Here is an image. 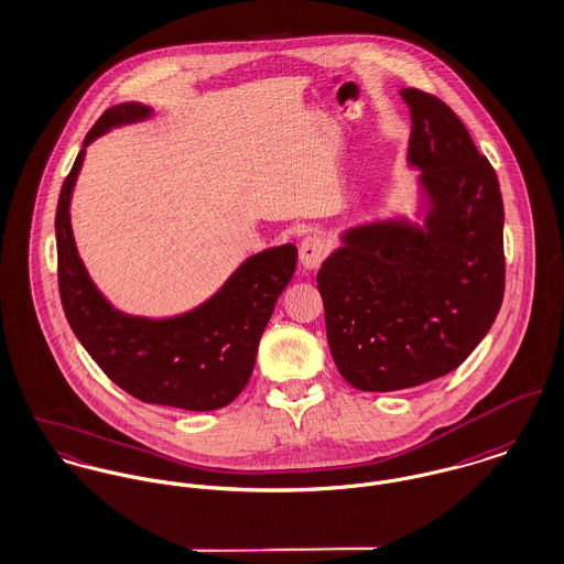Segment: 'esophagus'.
<instances>
[{
  "label": "esophagus",
  "instance_id": "1",
  "mask_svg": "<svg viewBox=\"0 0 564 564\" xmlns=\"http://www.w3.org/2000/svg\"><path fill=\"white\" fill-rule=\"evenodd\" d=\"M329 254V243L323 239V237H316V235H310L304 241H302V248H300V260L306 269H314L318 267L325 257Z\"/></svg>",
  "mask_w": 564,
  "mask_h": 564
}]
</instances>
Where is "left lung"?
Segmentation results:
<instances>
[{
  "mask_svg": "<svg viewBox=\"0 0 564 564\" xmlns=\"http://www.w3.org/2000/svg\"><path fill=\"white\" fill-rule=\"evenodd\" d=\"M410 161L431 203L424 230L401 219L345 232L318 269L332 358L361 392L444 377L487 336L505 297V205L489 159L459 116L403 88Z\"/></svg>",
  "mask_w": 564,
  "mask_h": 564,
  "instance_id": "left-lung-1",
  "label": "left lung"
}]
</instances>
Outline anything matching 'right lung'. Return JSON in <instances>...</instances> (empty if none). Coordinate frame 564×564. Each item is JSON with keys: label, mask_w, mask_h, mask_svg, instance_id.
Segmentation results:
<instances>
[{"label": "right lung", "mask_w": 564, "mask_h": 564, "mask_svg": "<svg viewBox=\"0 0 564 564\" xmlns=\"http://www.w3.org/2000/svg\"><path fill=\"white\" fill-rule=\"evenodd\" d=\"M147 116L151 109L140 102L109 107L64 178L55 210L59 300L84 349L127 394L151 405L219 410L252 377L260 336L295 273L297 248L289 243L248 258L208 302L174 318H140L109 306L77 257L70 194L86 147L111 127Z\"/></svg>", "instance_id": "add662e5"}]
</instances>
